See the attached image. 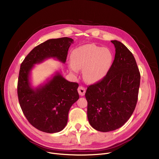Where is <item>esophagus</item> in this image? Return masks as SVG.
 Listing matches in <instances>:
<instances>
[{"label":"esophagus","mask_w":159,"mask_h":159,"mask_svg":"<svg viewBox=\"0 0 159 159\" xmlns=\"http://www.w3.org/2000/svg\"><path fill=\"white\" fill-rule=\"evenodd\" d=\"M78 92L80 96H84L86 93V89L83 86H79L78 88Z\"/></svg>","instance_id":"obj_1"}]
</instances>
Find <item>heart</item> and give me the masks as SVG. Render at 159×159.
I'll return each mask as SVG.
<instances>
[{
    "label": "heart",
    "mask_w": 159,
    "mask_h": 159,
    "mask_svg": "<svg viewBox=\"0 0 159 159\" xmlns=\"http://www.w3.org/2000/svg\"><path fill=\"white\" fill-rule=\"evenodd\" d=\"M70 71L76 73L82 68L83 78L88 82H97L109 73L113 62V55L107 48L95 44H85L73 50Z\"/></svg>",
    "instance_id": "obj_1"
}]
</instances>
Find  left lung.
Here are the masks:
<instances>
[{
    "instance_id": "1",
    "label": "left lung",
    "mask_w": 159,
    "mask_h": 159,
    "mask_svg": "<svg viewBox=\"0 0 159 159\" xmlns=\"http://www.w3.org/2000/svg\"><path fill=\"white\" fill-rule=\"evenodd\" d=\"M115 55L106 76L90 85L85 94L88 119L94 129L108 132L119 129L135 110L140 75L131 52L120 42L111 40Z\"/></svg>"
}]
</instances>
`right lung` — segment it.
Listing matches in <instances>:
<instances>
[{"label":"right lung","instance_id":"add662e5","mask_svg":"<svg viewBox=\"0 0 159 159\" xmlns=\"http://www.w3.org/2000/svg\"><path fill=\"white\" fill-rule=\"evenodd\" d=\"M73 42L68 37L49 39L33 48L20 65L17 86L19 104L29 122L41 131L53 133L65 128L70 107L79 98V84L67 80L57 71L44 84L33 88L31 71L35 64L50 58L64 64Z\"/></svg>","mask_w":159,"mask_h":159}]
</instances>
